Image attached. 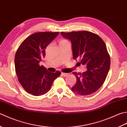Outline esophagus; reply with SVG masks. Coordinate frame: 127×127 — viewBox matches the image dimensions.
<instances>
[{
	"label": "esophagus",
	"mask_w": 127,
	"mask_h": 127,
	"mask_svg": "<svg viewBox=\"0 0 127 127\" xmlns=\"http://www.w3.org/2000/svg\"><path fill=\"white\" fill-rule=\"evenodd\" d=\"M61 74H62V76H64V77H66V76H68L69 73H63V72H62V73H61Z\"/></svg>",
	"instance_id": "esophagus-1"
}]
</instances>
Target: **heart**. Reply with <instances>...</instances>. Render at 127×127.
<instances>
[{"instance_id": "1", "label": "heart", "mask_w": 127, "mask_h": 127, "mask_svg": "<svg viewBox=\"0 0 127 127\" xmlns=\"http://www.w3.org/2000/svg\"><path fill=\"white\" fill-rule=\"evenodd\" d=\"M68 42V41H67L66 40H63L61 41L60 43H61V42Z\"/></svg>"}]
</instances>
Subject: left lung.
Listing matches in <instances>:
<instances>
[{
  "label": "left lung",
  "mask_w": 127,
  "mask_h": 127,
  "mask_svg": "<svg viewBox=\"0 0 127 127\" xmlns=\"http://www.w3.org/2000/svg\"><path fill=\"white\" fill-rule=\"evenodd\" d=\"M61 34L71 41L73 58L79 59L80 64L87 66L81 73L73 72L77 82L72 90L86 96L96 92L104 83L110 67V58L106 46L99 35L89 31H77Z\"/></svg>",
  "instance_id": "obj_1"
}]
</instances>
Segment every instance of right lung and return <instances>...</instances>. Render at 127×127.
Here are the masks:
<instances>
[{"mask_svg":"<svg viewBox=\"0 0 127 127\" xmlns=\"http://www.w3.org/2000/svg\"><path fill=\"white\" fill-rule=\"evenodd\" d=\"M59 32L35 33L20 45L15 54V67L18 80L28 93L39 96L48 93L61 72L47 71L39 63L45 55V48Z\"/></svg>","mask_w":127,"mask_h":127,"instance_id":"right-lung-1","label":"right lung"}]
</instances>
